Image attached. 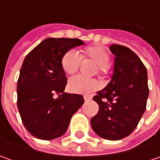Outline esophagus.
Wrapping results in <instances>:
<instances>
[{"label": "esophagus", "mask_w": 160, "mask_h": 160, "mask_svg": "<svg viewBox=\"0 0 160 160\" xmlns=\"http://www.w3.org/2000/svg\"><path fill=\"white\" fill-rule=\"evenodd\" d=\"M83 99H84V101H90L92 99V97L90 95H84L83 96Z\"/></svg>", "instance_id": "esophagus-1"}]
</instances>
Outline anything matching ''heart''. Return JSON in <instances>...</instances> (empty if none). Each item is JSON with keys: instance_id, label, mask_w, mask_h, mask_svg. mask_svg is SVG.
Returning <instances> with one entry per match:
<instances>
[{"instance_id": "heart-1", "label": "heart", "mask_w": 160, "mask_h": 160, "mask_svg": "<svg viewBox=\"0 0 160 160\" xmlns=\"http://www.w3.org/2000/svg\"><path fill=\"white\" fill-rule=\"evenodd\" d=\"M82 58L92 60L99 67V71L101 73H105L107 71L110 62L109 55L105 49L100 46H89L83 50L81 56L74 50L65 53L61 58L62 69L68 75L75 74L80 67ZM68 86L71 92L78 94H90L98 89L99 84L95 79L76 76L69 79Z\"/></svg>"}]
</instances>
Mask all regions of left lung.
<instances>
[{
    "label": "left lung",
    "mask_w": 160,
    "mask_h": 160,
    "mask_svg": "<svg viewBox=\"0 0 160 160\" xmlns=\"http://www.w3.org/2000/svg\"><path fill=\"white\" fill-rule=\"evenodd\" d=\"M115 55L113 75L104 89L93 97L99 112L91 119L97 135L118 141L136 128L146 109L149 96L147 69L129 48L118 44L109 47Z\"/></svg>",
    "instance_id": "1"
}]
</instances>
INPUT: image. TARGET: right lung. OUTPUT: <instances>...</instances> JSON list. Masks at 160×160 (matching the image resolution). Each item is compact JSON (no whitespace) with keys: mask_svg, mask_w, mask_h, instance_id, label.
<instances>
[{"mask_svg":"<svg viewBox=\"0 0 160 160\" xmlns=\"http://www.w3.org/2000/svg\"><path fill=\"white\" fill-rule=\"evenodd\" d=\"M83 44L76 38H47L24 59L17 85L18 108L26 129L34 137L62 136L83 104L82 95L64 92L67 77L61 67L65 53Z\"/></svg>","mask_w":160,"mask_h":160,"instance_id":"add662e5","label":"right lung"}]
</instances>
